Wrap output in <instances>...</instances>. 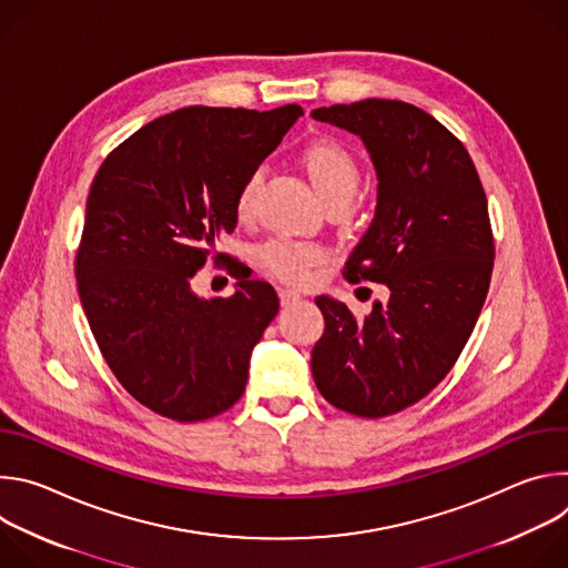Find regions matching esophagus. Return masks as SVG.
<instances>
[{
    "instance_id": "obj_1",
    "label": "esophagus",
    "mask_w": 568,
    "mask_h": 568,
    "mask_svg": "<svg viewBox=\"0 0 568 568\" xmlns=\"http://www.w3.org/2000/svg\"><path fill=\"white\" fill-rule=\"evenodd\" d=\"M278 298H281V305H292V303H296L301 298V294L296 290H292V287H281L278 290Z\"/></svg>"
}]
</instances>
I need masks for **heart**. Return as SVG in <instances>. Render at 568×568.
<instances>
[{"mask_svg": "<svg viewBox=\"0 0 568 568\" xmlns=\"http://www.w3.org/2000/svg\"><path fill=\"white\" fill-rule=\"evenodd\" d=\"M303 166L323 202L353 197L359 184L355 156L337 141H316L305 148ZM263 182V169H254L235 191V215L250 220L256 204V193ZM328 258V252L307 242L276 237L258 250V263L285 283L301 285L312 276V270Z\"/></svg>", "mask_w": 568, "mask_h": 568, "instance_id": "heart-1", "label": "heart"}]
</instances>
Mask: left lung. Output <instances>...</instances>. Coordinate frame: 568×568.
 <instances>
[{
	"mask_svg": "<svg viewBox=\"0 0 568 568\" xmlns=\"http://www.w3.org/2000/svg\"><path fill=\"white\" fill-rule=\"evenodd\" d=\"M312 119L357 134L371 154L377 206L344 276L388 287L364 318L314 298L326 331L312 377L333 407L384 418L423 399L476 326L495 265L488 200L465 145L412 103L366 99Z\"/></svg>",
	"mask_w": 568,
	"mask_h": 568,
	"instance_id": "left-lung-1",
	"label": "left lung"
}]
</instances>
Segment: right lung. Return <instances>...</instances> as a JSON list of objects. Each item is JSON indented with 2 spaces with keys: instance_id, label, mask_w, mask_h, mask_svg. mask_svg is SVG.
<instances>
[{
  "instance_id": "1",
  "label": "right lung",
  "mask_w": 568,
  "mask_h": 568,
  "mask_svg": "<svg viewBox=\"0 0 568 568\" xmlns=\"http://www.w3.org/2000/svg\"><path fill=\"white\" fill-rule=\"evenodd\" d=\"M303 114L184 108L114 148L99 169L75 254V281L94 339L123 388L150 412L213 418L245 393L250 359L278 296L252 270L226 298L191 281L237 224L235 191Z\"/></svg>"
}]
</instances>
